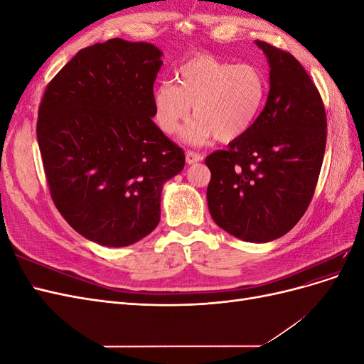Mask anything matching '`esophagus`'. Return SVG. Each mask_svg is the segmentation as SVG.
<instances>
[{
  "instance_id": "34e87169",
  "label": "esophagus",
  "mask_w": 364,
  "mask_h": 364,
  "mask_svg": "<svg viewBox=\"0 0 364 364\" xmlns=\"http://www.w3.org/2000/svg\"><path fill=\"white\" fill-rule=\"evenodd\" d=\"M185 159H186V164H196V162L202 161V156L199 155V153H196L193 150H188V151L185 153Z\"/></svg>"
}]
</instances>
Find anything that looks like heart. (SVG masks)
<instances>
[{
	"label": "heart",
	"instance_id": "heart-1",
	"mask_svg": "<svg viewBox=\"0 0 364 364\" xmlns=\"http://www.w3.org/2000/svg\"><path fill=\"white\" fill-rule=\"evenodd\" d=\"M176 85L159 83L153 90V107L159 129L178 134L191 115L197 117L183 132L185 141L200 146L211 138L230 142L255 124L267 97V79L253 63H232L209 54L185 60L174 73Z\"/></svg>",
	"mask_w": 364,
	"mask_h": 364
}]
</instances>
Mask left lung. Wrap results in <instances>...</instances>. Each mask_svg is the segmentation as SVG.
<instances>
[{
    "mask_svg": "<svg viewBox=\"0 0 364 364\" xmlns=\"http://www.w3.org/2000/svg\"><path fill=\"white\" fill-rule=\"evenodd\" d=\"M270 67V91L255 124L206 156L214 222L250 243L285 235L310 205L326 146V114L316 85L290 53L255 41Z\"/></svg>",
    "mask_w": 364,
    "mask_h": 364,
    "instance_id": "left-lung-1",
    "label": "left lung"
}]
</instances>
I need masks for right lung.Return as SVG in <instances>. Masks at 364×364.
<instances>
[{
	"label": "right lung",
	"mask_w": 364,
	"mask_h": 364,
	"mask_svg": "<svg viewBox=\"0 0 364 364\" xmlns=\"http://www.w3.org/2000/svg\"><path fill=\"white\" fill-rule=\"evenodd\" d=\"M162 51L109 39L86 47L48 83L36 135L51 199L85 238L123 247L161 220L164 183L183 150L153 123Z\"/></svg>",
	"instance_id": "obj_1"
}]
</instances>
